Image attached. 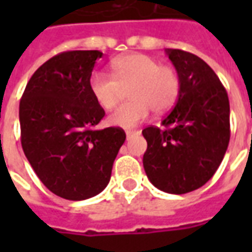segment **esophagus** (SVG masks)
Instances as JSON below:
<instances>
[{
	"mask_svg": "<svg viewBox=\"0 0 252 252\" xmlns=\"http://www.w3.org/2000/svg\"><path fill=\"white\" fill-rule=\"evenodd\" d=\"M137 131H132V129H126V139H129L131 136H133V135H136Z\"/></svg>",
	"mask_w": 252,
	"mask_h": 252,
	"instance_id": "1",
	"label": "esophagus"
}]
</instances>
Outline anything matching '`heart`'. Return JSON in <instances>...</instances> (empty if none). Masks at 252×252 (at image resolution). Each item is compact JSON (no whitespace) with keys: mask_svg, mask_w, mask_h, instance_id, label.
<instances>
[{"mask_svg":"<svg viewBox=\"0 0 252 252\" xmlns=\"http://www.w3.org/2000/svg\"><path fill=\"white\" fill-rule=\"evenodd\" d=\"M112 77L94 72L89 81L90 93L105 110L120 102L124 90L129 101L109 116V124L133 128L144 121L153 110L164 113L171 109L181 92V79L174 67L160 64L146 54H126L110 63Z\"/></svg>","mask_w":252,"mask_h":252,"instance_id":"obj_1","label":"heart"}]
</instances>
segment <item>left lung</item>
Masks as SVG:
<instances>
[{"label":"left lung","instance_id":"obj_1","mask_svg":"<svg viewBox=\"0 0 252 252\" xmlns=\"http://www.w3.org/2000/svg\"><path fill=\"white\" fill-rule=\"evenodd\" d=\"M181 79L174 109L162 121L164 129L147 126L143 166L155 188L185 194L205 185L227 151L229 99L216 72L194 54L167 48Z\"/></svg>","mask_w":252,"mask_h":252}]
</instances>
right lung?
<instances>
[{"label":"right lung","mask_w":252,"mask_h":252,"mask_svg":"<svg viewBox=\"0 0 252 252\" xmlns=\"http://www.w3.org/2000/svg\"><path fill=\"white\" fill-rule=\"evenodd\" d=\"M102 52H61L43 63L20 99L21 146L39 180L71 201L97 195L109 184L126 142L120 126L94 129L105 110L89 81Z\"/></svg>","instance_id":"obj_1"}]
</instances>
